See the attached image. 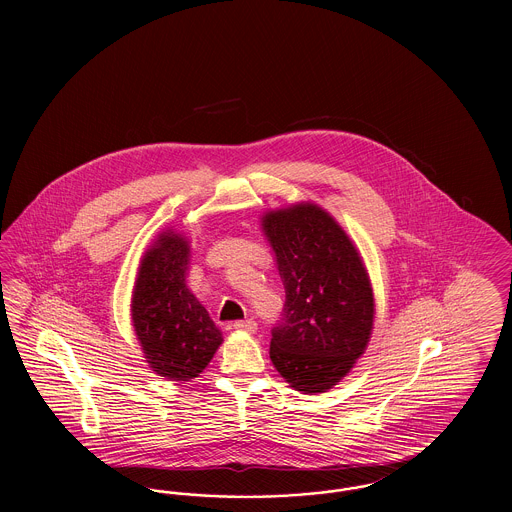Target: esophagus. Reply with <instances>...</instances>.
I'll return each instance as SVG.
<instances>
[{"label": "esophagus", "instance_id": "esophagus-1", "mask_svg": "<svg viewBox=\"0 0 512 512\" xmlns=\"http://www.w3.org/2000/svg\"><path fill=\"white\" fill-rule=\"evenodd\" d=\"M234 330H238V332H245V334H255V330H257V322L255 320H238V322H234Z\"/></svg>", "mask_w": 512, "mask_h": 512}]
</instances>
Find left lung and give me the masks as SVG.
<instances>
[{
    "label": "left lung",
    "mask_w": 512,
    "mask_h": 512,
    "mask_svg": "<svg viewBox=\"0 0 512 512\" xmlns=\"http://www.w3.org/2000/svg\"><path fill=\"white\" fill-rule=\"evenodd\" d=\"M261 228L286 290L270 361L293 390H332L365 353L374 328L363 257L338 220L311 201L267 211Z\"/></svg>",
    "instance_id": "obj_1"
}]
</instances>
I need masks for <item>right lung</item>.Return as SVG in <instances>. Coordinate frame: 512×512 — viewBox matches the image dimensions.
I'll return each instance as SVG.
<instances>
[{
	"label": "right lung",
	"instance_id": "add662e5",
	"mask_svg": "<svg viewBox=\"0 0 512 512\" xmlns=\"http://www.w3.org/2000/svg\"><path fill=\"white\" fill-rule=\"evenodd\" d=\"M190 253L184 234L161 232L140 261L130 303L147 365L171 382L197 378L222 343V332L186 284Z\"/></svg>",
	"mask_w": 512,
	"mask_h": 512
}]
</instances>
